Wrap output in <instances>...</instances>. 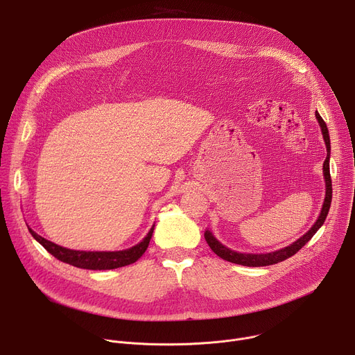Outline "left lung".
<instances>
[{
    "instance_id": "1",
    "label": "left lung",
    "mask_w": 355,
    "mask_h": 355,
    "mask_svg": "<svg viewBox=\"0 0 355 355\" xmlns=\"http://www.w3.org/2000/svg\"><path fill=\"white\" fill-rule=\"evenodd\" d=\"M316 119L320 125L322 129V135L326 143V148H327V157L323 163V175H324V182H326V196H324V202L323 207L320 211V215L318 218V220L315 222V225L311 227V230L308 233L303 234L300 239H297L295 243H292L288 247H284L281 250L272 251V252H266V254H245V252H237L234 250H230L229 247L223 245L214 234L211 230L205 232V240L209 244V247L212 248V251L215 254H218L220 259L233 263V264H240V266H245V267H266V266H272L277 263H281L289 257H292L293 254L305 245L312 237L313 234L322 227V225L326 220V216L329 214L330 209V204H331V177H330V136H329V130L327 126L324 123V121L322 119V116L319 115V112L316 111Z\"/></svg>"
}]
</instances>
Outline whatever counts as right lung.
Returning a JSON list of instances; mask_svg holds the SVG:
<instances>
[{"label":"right lung","instance_id":"obj_1","mask_svg":"<svg viewBox=\"0 0 355 355\" xmlns=\"http://www.w3.org/2000/svg\"><path fill=\"white\" fill-rule=\"evenodd\" d=\"M153 230H155V225L151 226L147 236L140 243H137L136 245H133L128 250L80 251V250H70V248L58 245L52 241L43 239L42 236L35 233L32 229H29L33 239L36 241H39L53 257H56L58 260H60L66 264H70V266H74L78 268H84V270H114V268L133 264L144 254V251L148 247L150 239H151V236H153Z\"/></svg>","mask_w":355,"mask_h":355}]
</instances>
